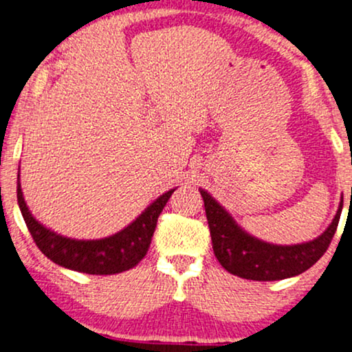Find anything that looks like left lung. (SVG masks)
<instances>
[{
  "instance_id": "8db88e82",
  "label": "left lung",
  "mask_w": 352,
  "mask_h": 352,
  "mask_svg": "<svg viewBox=\"0 0 352 352\" xmlns=\"http://www.w3.org/2000/svg\"><path fill=\"white\" fill-rule=\"evenodd\" d=\"M200 193L217 260L228 273L253 281L285 280L309 270L328 250L342 210L341 200L329 227L314 240L298 245H273L245 232L207 190L200 188Z\"/></svg>"
}]
</instances>
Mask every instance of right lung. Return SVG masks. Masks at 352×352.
Masks as SVG:
<instances>
[{"instance_id":"obj_1","label":"right lung","mask_w":352,"mask_h":352,"mask_svg":"<svg viewBox=\"0 0 352 352\" xmlns=\"http://www.w3.org/2000/svg\"><path fill=\"white\" fill-rule=\"evenodd\" d=\"M18 205L21 210L26 227L33 236L38 248L54 261L74 272L87 274H116L134 268L147 254L153 232L157 227V218L167 204L175 188L168 190L159 199L153 200L139 217L114 235L100 240H76L59 235L46 228L33 217L24 201L21 184L18 175Z\"/></svg>"}]
</instances>
